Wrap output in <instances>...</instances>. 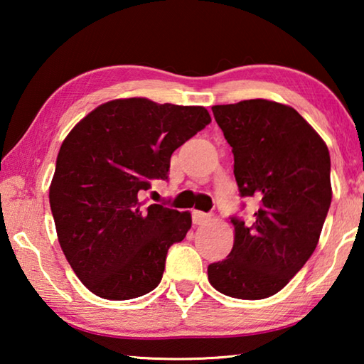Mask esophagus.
I'll use <instances>...</instances> for the list:
<instances>
[{
  "label": "esophagus",
  "mask_w": 364,
  "mask_h": 364,
  "mask_svg": "<svg viewBox=\"0 0 364 364\" xmlns=\"http://www.w3.org/2000/svg\"><path fill=\"white\" fill-rule=\"evenodd\" d=\"M208 220H210V215H208V213H204V212H200V210H194L193 212L194 225H204V223H207Z\"/></svg>",
  "instance_id": "34e87169"
}]
</instances>
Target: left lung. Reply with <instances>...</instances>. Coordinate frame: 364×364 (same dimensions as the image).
I'll return each mask as SVG.
<instances>
[{
    "label": "left lung",
    "mask_w": 364,
    "mask_h": 364,
    "mask_svg": "<svg viewBox=\"0 0 364 364\" xmlns=\"http://www.w3.org/2000/svg\"><path fill=\"white\" fill-rule=\"evenodd\" d=\"M212 110L232 147L239 194L257 197L258 210L252 225L231 218L232 250L208 264V281L234 299H267L316 249L332 199L328 146L284 104L247 100Z\"/></svg>",
    "instance_id": "8db88e82"
}]
</instances>
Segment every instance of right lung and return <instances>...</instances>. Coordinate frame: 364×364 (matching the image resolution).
I'll return each instance as SVG.
<instances>
[{"mask_svg": "<svg viewBox=\"0 0 364 364\" xmlns=\"http://www.w3.org/2000/svg\"><path fill=\"white\" fill-rule=\"evenodd\" d=\"M210 122L200 106L130 97L101 104L67 134L49 204L67 262L97 297L130 300L159 286L170 245L193 220L144 207L139 193L167 180L171 154Z\"/></svg>", "mask_w": 364, "mask_h": 364, "instance_id": "obj_1", "label": "right lung"}]
</instances>
